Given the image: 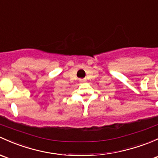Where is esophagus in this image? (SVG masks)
Here are the masks:
<instances>
[{
	"instance_id": "1",
	"label": "esophagus",
	"mask_w": 158,
	"mask_h": 158,
	"mask_svg": "<svg viewBox=\"0 0 158 158\" xmlns=\"http://www.w3.org/2000/svg\"><path fill=\"white\" fill-rule=\"evenodd\" d=\"M81 82H85V79H82V80H81Z\"/></svg>"
}]
</instances>
